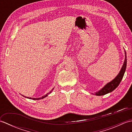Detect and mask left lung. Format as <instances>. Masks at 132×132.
Listing matches in <instances>:
<instances>
[{
	"mask_svg": "<svg viewBox=\"0 0 132 132\" xmlns=\"http://www.w3.org/2000/svg\"><path fill=\"white\" fill-rule=\"evenodd\" d=\"M125 60L124 62V64L121 68V70H120L119 74L117 75L116 78H114L113 80H112L111 82L108 83L106 85L104 86V87L102 89L95 92V95L96 96H102V95H105L106 94H108L109 92H111L113 91L114 89H116L117 86L119 85V84L121 82V81L123 77H124V73L126 70V68H127V54H126V52H125Z\"/></svg>",
	"mask_w": 132,
	"mask_h": 132,
	"instance_id": "obj_1",
	"label": "left lung"
}]
</instances>
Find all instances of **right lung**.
Segmentation results:
<instances>
[{
    "instance_id": "right-lung-1",
    "label": "right lung",
    "mask_w": 132,
    "mask_h": 132,
    "mask_svg": "<svg viewBox=\"0 0 132 132\" xmlns=\"http://www.w3.org/2000/svg\"><path fill=\"white\" fill-rule=\"evenodd\" d=\"M53 90V89L51 91H50V92H49V93H47V94H46L45 95V96H42L41 97H38V98H33V97H26V96H24V95H23V96H24V97H27V98H28V99H32V100H40V99H44V97H46L47 95H48L49 94H50V93H51L52 92V91Z\"/></svg>"
}]
</instances>
